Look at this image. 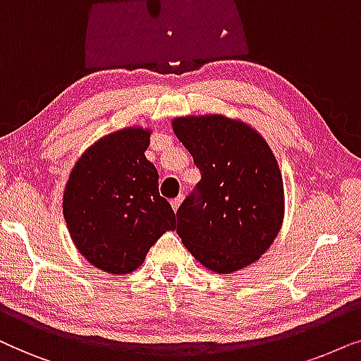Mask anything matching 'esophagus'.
<instances>
[{"label":"esophagus","mask_w":361,"mask_h":361,"mask_svg":"<svg viewBox=\"0 0 361 361\" xmlns=\"http://www.w3.org/2000/svg\"><path fill=\"white\" fill-rule=\"evenodd\" d=\"M181 201H183V198H181V196H178V198H175V200H171V208L176 211L178 208H180Z\"/></svg>","instance_id":"esophagus-1"}]
</instances>
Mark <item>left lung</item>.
<instances>
[{"instance_id": "left-lung-1", "label": "left lung", "mask_w": 361, "mask_h": 361, "mask_svg": "<svg viewBox=\"0 0 361 361\" xmlns=\"http://www.w3.org/2000/svg\"><path fill=\"white\" fill-rule=\"evenodd\" d=\"M201 180L176 211V233L196 261L218 274L256 262L284 221V183L259 132L224 115L173 118Z\"/></svg>"}]
</instances>
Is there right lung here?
<instances>
[{
    "instance_id": "add662e5",
    "label": "right lung",
    "mask_w": 361,
    "mask_h": 361,
    "mask_svg": "<svg viewBox=\"0 0 361 361\" xmlns=\"http://www.w3.org/2000/svg\"><path fill=\"white\" fill-rule=\"evenodd\" d=\"M150 128L127 127L90 145L72 168L62 213L77 251L110 274H128L176 216L158 193V171L147 160Z\"/></svg>"
}]
</instances>
